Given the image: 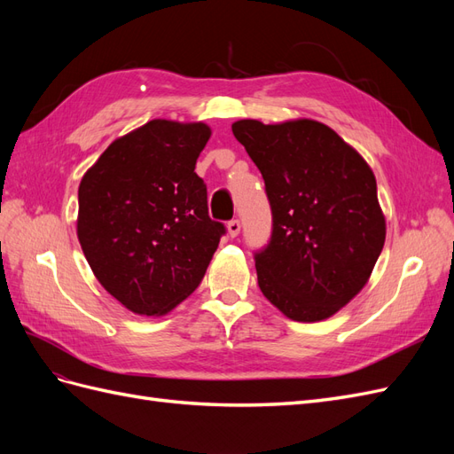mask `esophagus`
Masks as SVG:
<instances>
[{
	"label": "esophagus",
	"instance_id": "34e87169",
	"mask_svg": "<svg viewBox=\"0 0 454 454\" xmlns=\"http://www.w3.org/2000/svg\"><path fill=\"white\" fill-rule=\"evenodd\" d=\"M227 232H229L231 239L239 237V232H240V222H239V219H231V222L227 223Z\"/></svg>",
	"mask_w": 454,
	"mask_h": 454
}]
</instances>
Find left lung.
<instances>
[{
	"label": "left lung",
	"mask_w": 454,
	"mask_h": 454,
	"mask_svg": "<svg viewBox=\"0 0 454 454\" xmlns=\"http://www.w3.org/2000/svg\"><path fill=\"white\" fill-rule=\"evenodd\" d=\"M265 180L272 237L255 254L261 292L295 322L339 312L367 284L387 239L365 159L324 122H232Z\"/></svg>",
	"instance_id": "left-lung-1"
}]
</instances>
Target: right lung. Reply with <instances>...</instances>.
<instances>
[{"label":"right lung","mask_w":454,"mask_h":454,"mask_svg":"<svg viewBox=\"0 0 454 454\" xmlns=\"http://www.w3.org/2000/svg\"><path fill=\"white\" fill-rule=\"evenodd\" d=\"M206 122L153 119L114 140L79 184L77 239L94 277L140 316H164L204 278L225 227L195 164Z\"/></svg>","instance_id":"right-lung-1"}]
</instances>
